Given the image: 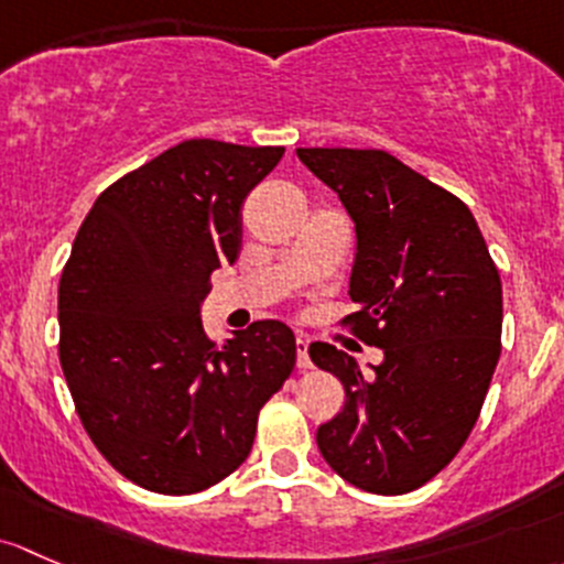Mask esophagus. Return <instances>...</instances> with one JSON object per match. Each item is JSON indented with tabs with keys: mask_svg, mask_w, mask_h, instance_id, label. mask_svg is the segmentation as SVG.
Returning <instances> with one entry per match:
<instances>
[{
	"mask_svg": "<svg viewBox=\"0 0 564 564\" xmlns=\"http://www.w3.org/2000/svg\"><path fill=\"white\" fill-rule=\"evenodd\" d=\"M295 367H299V369H310L312 367L310 339H304V336H299V339H295Z\"/></svg>",
	"mask_w": 564,
	"mask_h": 564,
	"instance_id": "esophagus-1",
	"label": "esophagus"
}]
</instances>
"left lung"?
I'll list each match as a JSON object with an SVG mask.
<instances>
[{
    "instance_id": "obj_1",
    "label": "left lung",
    "mask_w": 564,
    "mask_h": 564,
    "mask_svg": "<svg viewBox=\"0 0 564 564\" xmlns=\"http://www.w3.org/2000/svg\"><path fill=\"white\" fill-rule=\"evenodd\" d=\"M356 225L347 321L382 361L315 341L345 408L317 426V448L347 484L408 495L473 432L499 361L502 282L473 212L380 149H295Z\"/></svg>"
}]
</instances>
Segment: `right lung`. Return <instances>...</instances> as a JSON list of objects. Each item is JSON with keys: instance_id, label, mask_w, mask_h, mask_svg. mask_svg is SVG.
Returning a JSON list of instances; mask_svg holds the SVG:
<instances>
[{"instance_id": "add662e5", "label": "right lung", "mask_w": 564, "mask_h": 564, "mask_svg": "<svg viewBox=\"0 0 564 564\" xmlns=\"http://www.w3.org/2000/svg\"><path fill=\"white\" fill-rule=\"evenodd\" d=\"M282 147L195 138L127 173L86 214L59 282V361L91 443L132 484L195 495L249 456L295 336L258 321L214 347L200 306L241 249V206Z\"/></svg>"}]
</instances>
